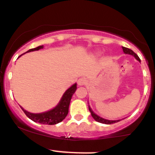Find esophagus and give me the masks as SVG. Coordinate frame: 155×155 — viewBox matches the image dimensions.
<instances>
[{"mask_svg": "<svg viewBox=\"0 0 155 155\" xmlns=\"http://www.w3.org/2000/svg\"><path fill=\"white\" fill-rule=\"evenodd\" d=\"M77 83L78 85H80V86H82V85H85V84L87 83V80L85 78H81V79H79V80H78Z\"/></svg>", "mask_w": 155, "mask_h": 155, "instance_id": "34e87169", "label": "esophagus"}]
</instances>
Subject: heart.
<instances>
[{
    "label": "heart",
    "mask_w": 155,
    "mask_h": 155,
    "mask_svg": "<svg viewBox=\"0 0 155 155\" xmlns=\"http://www.w3.org/2000/svg\"><path fill=\"white\" fill-rule=\"evenodd\" d=\"M96 54L97 55H98V54H99V53H96Z\"/></svg>",
    "instance_id": "b5f03b06"
}]
</instances>
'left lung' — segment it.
<instances>
[{"label": "left lung", "mask_w": 155, "mask_h": 155, "mask_svg": "<svg viewBox=\"0 0 155 155\" xmlns=\"http://www.w3.org/2000/svg\"><path fill=\"white\" fill-rule=\"evenodd\" d=\"M122 49H123V51H124V54H130V55H133L134 58H135L136 59H137V61H139L140 62V58H139L138 55H137L136 53H134V51H132V50L130 49V48L124 47V46H122ZM87 103H88V101H87ZM88 109H89V111H90L91 114V116L93 117L94 119L96 121H97V122L102 123V124H114V123L118 122V121H121V120H108V119H106V118H102V117L99 116V115H97L96 113H94V112L92 110L91 108V107L89 105H88Z\"/></svg>", "instance_id": "1"}]
</instances>
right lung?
Wrapping results in <instances>:
<instances>
[{
    "mask_svg": "<svg viewBox=\"0 0 155 155\" xmlns=\"http://www.w3.org/2000/svg\"><path fill=\"white\" fill-rule=\"evenodd\" d=\"M41 48H43V46H40L34 48H31V49H29L28 51H26L25 53L37 51V50H40ZM76 85H77V84L75 83L72 86L69 87L68 90L64 93L63 96L61 98L58 105L53 109L46 111V112H41V113H32V112H28L27 110L24 109L21 107H20L30 119L35 121V122H38L40 124H48V125L56 124L63 121L68 115L69 106H70L72 96H73V94L76 91V88H77Z\"/></svg>",
    "mask_w": 155,
    "mask_h": 155,
    "instance_id": "right-lung-1",
    "label": "right lung"
}]
</instances>
